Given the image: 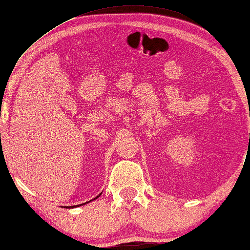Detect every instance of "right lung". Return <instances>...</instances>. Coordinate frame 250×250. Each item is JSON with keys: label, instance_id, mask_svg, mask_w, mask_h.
<instances>
[{"label": "right lung", "instance_id": "add662e5", "mask_svg": "<svg viewBox=\"0 0 250 250\" xmlns=\"http://www.w3.org/2000/svg\"><path fill=\"white\" fill-rule=\"evenodd\" d=\"M102 194V193H101ZM101 194H99V195H101ZM99 195H97V197H96L95 199H97L98 197H99ZM95 199H93V200H95ZM93 200H90V201H93ZM85 203H87V202H85ZM85 203H83V205H85ZM79 206H82V205H78V207ZM75 207H77V206H71V207H66V208H75Z\"/></svg>", "mask_w": 250, "mask_h": 250}]
</instances>
